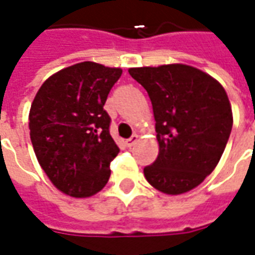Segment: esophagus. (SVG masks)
<instances>
[{"label": "esophagus", "mask_w": 255, "mask_h": 255, "mask_svg": "<svg viewBox=\"0 0 255 255\" xmlns=\"http://www.w3.org/2000/svg\"><path fill=\"white\" fill-rule=\"evenodd\" d=\"M138 140H139V136H138V135H136V133H135V135H132L131 138L126 140V144H127V147H132L133 144L136 143Z\"/></svg>", "instance_id": "34e87169"}]
</instances>
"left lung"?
I'll return each instance as SVG.
<instances>
[{
	"label": "left lung",
	"mask_w": 255,
	"mask_h": 255,
	"mask_svg": "<svg viewBox=\"0 0 255 255\" xmlns=\"http://www.w3.org/2000/svg\"><path fill=\"white\" fill-rule=\"evenodd\" d=\"M153 105L158 155L143 169L155 190L179 195L199 186L214 171L232 129L224 87L186 64L129 68Z\"/></svg>",
	"instance_id": "obj_1"
}]
</instances>
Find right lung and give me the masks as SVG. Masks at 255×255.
Instances as JSON below:
<instances>
[{"label": "right lung", "mask_w": 255, "mask_h": 255, "mask_svg": "<svg viewBox=\"0 0 255 255\" xmlns=\"http://www.w3.org/2000/svg\"><path fill=\"white\" fill-rule=\"evenodd\" d=\"M122 68L84 61L53 73L28 115L36 160L53 186L73 198L94 195L109 180L119 147L104 111Z\"/></svg>", "instance_id": "right-lung-1"}]
</instances>
